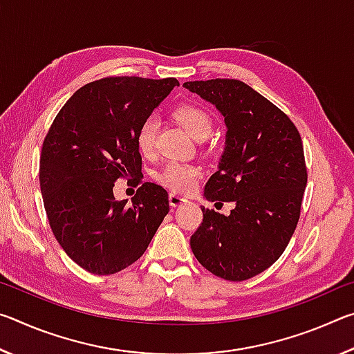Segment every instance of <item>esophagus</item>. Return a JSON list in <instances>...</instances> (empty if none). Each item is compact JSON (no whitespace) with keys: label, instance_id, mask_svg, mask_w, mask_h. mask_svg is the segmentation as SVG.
I'll use <instances>...</instances> for the list:
<instances>
[{"label":"esophagus","instance_id":"34e87169","mask_svg":"<svg viewBox=\"0 0 354 354\" xmlns=\"http://www.w3.org/2000/svg\"><path fill=\"white\" fill-rule=\"evenodd\" d=\"M169 200H170V206H171V207L181 206V205H184V203H187V201H189L187 198H185V196L179 195V194H170Z\"/></svg>","mask_w":354,"mask_h":354}]
</instances>
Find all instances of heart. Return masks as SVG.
<instances>
[{"instance_id":"b5f03b06","label":"heart","mask_w":354,"mask_h":354,"mask_svg":"<svg viewBox=\"0 0 354 354\" xmlns=\"http://www.w3.org/2000/svg\"><path fill=\"white\" fill-rule=\"evenodd\" d=\"M175 118L183 124L185 131L194 139H206L212 133V118L209 113L198 106H179L175 111ZM156 131H158V120L148 117L142 122L136 136V143L139 151L149 156L154 151ZM200 176V170L195 165L184 162H169L159 171L158 179L167 187L176 192H189Z\"/></svg>"}]
</instances>
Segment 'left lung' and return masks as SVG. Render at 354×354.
<instances>
[{"instance_id": "obj_1", "label": "left lung", "mask_w": 354, "mask_h": 354, "mask_svg": "<svg viewBox=\"0 0 354 354\" xmlns=\"http://www.w3.org/2000/svg\"><path fill=\"white\" fill-rule=\"evenodd\" d=\"M183 86L225 118V149L205 196L236 205L230 215L203 207L190 248L215 277L250 279L279 259L297 227L308 183L301 137L283 111L242 81Z\"/></svg>"}]
</instances>
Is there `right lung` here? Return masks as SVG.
<instances>
[{
    "label": "right lung",
    "mask_w": 354,
    "mask_h": 354,
    "mask_svg": "<svg viewBox=\"0 0 354 354\" xmlns=\"http://www.w3.org/2000/svg\"><path fill=\"white\" fill-rule=\"evenodd\" d=\"M176 86L175 77L93 81L73 93L48 131L40 156L46 217L84 270L113 274L129 267L169 214L162 185L143 183L131 205L113 198L112 189L118 178L142 175L137 131Z\"/></svg>",
    "instance_id": "1"
}]
</instances>
